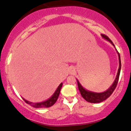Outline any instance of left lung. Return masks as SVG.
<instances>
[{
	"instance_id": "left-lung-1",
	"label": "left lung",
	"mask_w": 131,
	"mask_h": 131,
	"mask_svg": "<svg viewBox=\"0 0 131 131\" xmlns=\"http://www.w3.org/2000/svg\"><path fill=\"white\" fill-rule=\"evenodd\" d=\"M101 36L104 38V39H106L107 41H110L111 44L114 46L113 42L111 41V39L107 36H106L105 35H103L101 34ZM115 47V46H114ZM117 54H118V57H119V69L117 71V73L116 77L115 80H114V82L113 83L112 85L105 92H102V93H95V92H90V91L86 90H85L83 86H82L81 84L79 83V82L77 80V84H78V88H79V91H80V94H81L82 96L83 97L86 101L90 103H100L103 101L105 100H106L108 97H110L111 96V94L113 93V92H114V90H115L116 87L117 82H118L119 77L120 75V72H121V58H120L119 53L117 51Z\"/></svg>"
}]
</instances>
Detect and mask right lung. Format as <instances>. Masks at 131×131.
<instances>
[{"label":"right lung","mask_w":131,"mask_h":131,"mask_svg":"<svg viewBox=\"0 0 131 131\" xmlns=\"http://www.w3.org/2000/svg\"><path fill=\"white\" fill-rule=\"evenodd\" d=\"M62 86V83H61V84L59 85V86L57 89L56 92H54V93L52 95V96L51 98H49L48 100H47L46 101H43V102H40V103H33L28 101L26 100H25L24 98H23V100H24L27 104L31 106L34 107V108H49V107L51 106L56 102L57 100L59 97V95L60 92H61V89Z\"/></svg>","instance_id":"obj_1"}]
</instances>
